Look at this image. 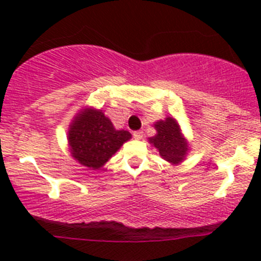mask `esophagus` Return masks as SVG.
<instances>
[{"mask_svg":"<svg viewBox=\"0 0 261 261\" xmlns=\"http://www.w3.org/2000/svg\"><path fill=\"white\" fill-rule=\"evenodd\" d=\"M133 136L134 139H136V140H140V139L143 138V131H134Z\"/></svg>","mask_w":261,"mask_h":261,"instance_id":"34e87169","label":"esophagus"}]
</instances>
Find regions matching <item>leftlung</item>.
<instances>
[{"instance_id": "obj_1", "label": "left lung", "mask_w": 261, "mask_h": 261, "mask_svg": "<svg viewBox=\"0 0 261 261\" xmlns=\"http://www.w3.org/2000/svg\"><path fill=\"white\" fill-rule=\"evenodd\" d=\"M156 135L149 139L159 151L160 156L172 164H179L188 152V143L180 133L175 118L167 117L154 123Z\"/></svg>"}]
</instances>
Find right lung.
Masks as SVG:
<instances>
[{
    "label": "right lung",
    "mask_w": 261,
    "mask_h": 261,
    "mask_svg": "<svg viewBox=\"0 0 261 261\" xmlns=\"http://www.w3.org/2000/svg\"><path fill=\"white\" fill-rule=\"evenodd\" d=\"M131 139L125 130H116L101 110L86 109L75 116L68 130L72 156L87 168L99 169Z\"/></svg>",
    "instance_id": "right-lung-1"
}]
</instances>
